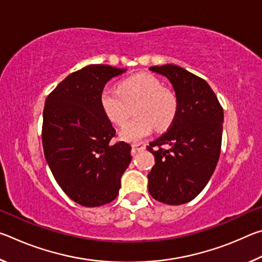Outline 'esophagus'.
<instances>
[{"instance_id":"obj_1","label":"esophagus","mask_w":262,"mask_h":262,"mask_svg":"<svg viewBox=\"0 0 262 262\" xmlns=\"http://www.w3.org/2000/svg\"><path fill=\"white\" fill-rule=\"evenodd\" d=\"M133 148V152H137V151H142V150L145 149V145L143 143H134L132 145Z\"/></svg>"}]
</instances>
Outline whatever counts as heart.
Returning <instances> with one entry per match:
<instances>
[{
  "label": "heart",
  "instance_id": "b5f03b06",
  "mask_svg": "<svg viewBox=\"0 0 262 262\" xmlns=\"http://www.w3.org/2000/svg\"><path fill=\"white\" fill-rule=\"evenodd\" d=\"M100 104L106 117L118 126L125 125L134 108L135 118L120 130V139L137 142L148 136L154 127L165 130L178 114V97L171 89L150 74H137L119 84L117 89L105 88Z\"/></svg>",
  "mask_w": 262,
  "mask_h": 262
}]
</instances>
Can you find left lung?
<instances>
[{"mask_svg":"<svg viewBox=\"0 0 262 262\" xmlns=\"http://www.w3.org/2000/svg\"><path fill=\"white\" fill-rule=\"evenodd\" d=\"M172 83L179 108L166 133L147 145L155 156L149 172L151 196L166 205L189 202L206 187L219 162L224 115L205 79L174 64L154 66Z\"/></svg>","mask_w":262,"mask_h":262,"instance_id":"1","label":"left lung"}]
</instances>
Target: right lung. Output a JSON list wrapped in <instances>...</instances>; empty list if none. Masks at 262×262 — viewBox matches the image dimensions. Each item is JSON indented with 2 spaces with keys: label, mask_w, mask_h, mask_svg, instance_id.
<instances>
[{
  "label": "right lung",
  "mask_w": 262,
  "mask_h": 262,
  "mask_svg": "<svg viewBox=\"0 0 262 262\" xmlns=\"http://www.w3.org/2000/svg\"><path fill=\"white\" fill-rule=\"evenodd\" d=\"M125 72L86 66L57 84L45 101L41 139L46 162L61 189L84 207L112 202L132 161L129 144H111L115 129L100 104L105 84Z\"/></svg>",
  "instance_id": "obj_1"
}]
</instances>
